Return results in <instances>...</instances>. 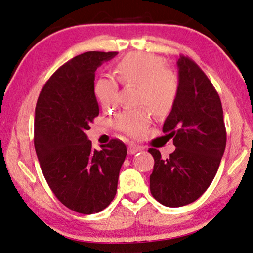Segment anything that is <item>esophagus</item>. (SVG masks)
<instances>
[{"instance_id": "34e87169", "label": "esophagus", "mask_w": 253, "mask_h": 253, "mask_svg": "<svg viewBox=\"0 0 253 253\" xmlns=\"http://www.w3.org/2000/svg\"><path fill=\"white\" fill-rule=\"evenodd\" d=\"M142 150V148L139 147V145H135V144H130L129 147H127V153L129 154H135L136 152H139Z\"/></svg>"}]
</instances>
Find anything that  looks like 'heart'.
Returning <instances> with one entry per match:
<instances>
[{
	"label": "heart",
	"mask_w": 253,
	"mask_h": 253,
	"mask_svg": "<svg viewBox=\"0 0 253 253\" xmlns=\"http://www.w3.org/2000/svg\"><path fill=\"white\" fill-rule=\"evenodd\" d=\"M115 74L124 85H136V103L145 104L153 114L165 115L173 106L178 95L175 75L166 68L160 56L135 52L118 62ZM94 94L104 109L118 103L119 85L112 77L100 78L95 82ZM150 121V112L144 106L126 109L115 115L113 124L119 131L130 136L144 133Z\"/></svg>",
	"instance_id": "b5f03b06"
}]
</instances>
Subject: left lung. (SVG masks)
Instances as JSON below:
<instances>
[{
	"label": "left lung",
	"mask_w": 253,
	"mask_h": 253,
	"mask_svg": "<svg viewBox=\"0 0 253 253\" xmlns=\"http://www.w3.org/2000/svg\"><path fill=\"white\" fill-rule=\"evenodd\" d=\"M178 95L163 123V132L173 138L175 150L154 159L150 191L161 205L178 208L200 198L219 169L227 143L220 96L196 62L181 55Z\"/></svg>",
	"instance_id": "8db88e82"
}]
</instances>
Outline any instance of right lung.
<instances>
[{
    "label": "right lung",
    "instance_id": "add662e5",
    "mask_svg": "<svg viewBox=\"0 0 253 253\" xmlns=\"http://www.w3.org/2000/svg\"><path fill=\"white\" fill-rule=\"evenodd\" d=\"M117 52H85L57 69L43 86L35 106L34 147L48 187L69 209L93 214L117 193L126 157L122 141L92 148L86 130L99 115L95 71Z\"/></svg>",
    "mask_w": 253,
    "mask_h": 253
}]
</instances>
